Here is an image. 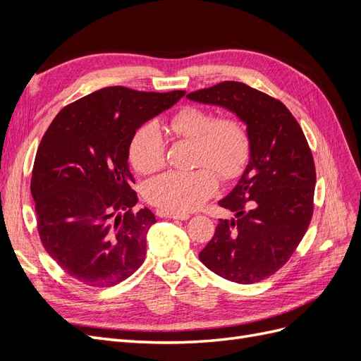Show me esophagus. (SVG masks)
I'll return each instance as SVG.
<instances>
[{"label":"esophagus","instance_id":"esophagus-1","mask_svg":"<svg viewBox=\"0 0 361 361\" xmlns=\"http://www.w3.org/2000/svg\"><path fill=\"white\" fill-rule=\"evenodd\" d=\"M157 215L158 216H162V218H171V220H188L190 215L188 214H171V212H167L164 209H158L157 211Z\"/></svg>","mask_w":361,"mask_h":361}]
</instances>
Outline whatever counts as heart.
Instances as JSON below:
<instances>
[{
	"label": "heart",
	"instance_id": "1",
	"mask_svg": "<svg viewBox=\"0 0 361 361\" xmlns=\"http://www.w3.org/2000/svg\"><path fill=\"white\" fill-rule=\"evenodd\" d=\"M170 128L183 140L194 141L191 171H169L150 180L146 199L171 214H187L218 191V178L232 182L244 173L251 140L245 125L233 116L214 117L200 106H183L170 118ZM133 166L150 174L166 166V140L157 122H147L134 134L129 145Z\"/></svg>",
	"mask_w": 361,
	"mask_h": 361
}]
</instances>
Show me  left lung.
Instances as JSON below:
<instances>
[{
  "instance_id": "left-lung-1",
  "label": "left lung",
  "mask_w": 361,
  "mask_h": 361,
  "mask_svg": "<svg viewBox=\"0 0 361 361\" xmlns=\"http://www.w3.org/2000/svg\"><path fill=\"white\" fill-rule=\"evenodd\" d=\"M187 97L235 113L251 140L241 179L218 202L235 218L220 220L199 257L226 280H264L286 264L312 220L316 171L307 140L285 105L244 82L223 81Z\"/></svg>"
}]
</instances>
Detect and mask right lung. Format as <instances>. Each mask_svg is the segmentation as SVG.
<instances>
[{
  "label": "right lung",
  "mask_w": 361,
  "mask_h": 361,
  "mask_svg": "<svg viewBox=\"0 0 361 361\" xmlns=\"http://www.w3.org/2000/svg\"><path fill=\"white\" fill-rule=\"evenodd\" d=\"M183 94L105 87L64 106L43 135L31 176L39 236L82 285L114 286L145 262L157 218L147 207L134 211L129 145L141 125Z\"/></svg>",
  "instance_id": "obj_1"
}]
</instances>
